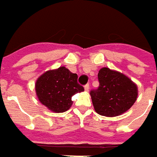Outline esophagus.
<instances>
[{"instance_id": "34e87169", "label": "esophagus", "mask_w": 157, "mask_h": 157, "mask_svg": "<svg viewBox=\"0 0 157 157\" xmlns=\"http://www.w3.org/2000/svg\"><path fill=\"white\" fill-rule=\"evenodd\" d=\"M89 89H90V85H89V83L85 84V85H84V90H85L86 92H88V91H89Z\"/></svg>"}]
</instances>
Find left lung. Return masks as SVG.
I'll use <instances>...</instances> for the list:
<instances>
[{
	"mask_svg": "<svg viewBox=\"0 0 157 157\" xmlns=\"http://www.w3.org/2000/svg\"><path fill=\"white\" fill-rule=\"evenodd\" d=\"M98 88L90 92L97 113L117 116L130 109L136 101L137 86L124 75L105 67L98 73Z\"/></svg>",
	"mask_w": 157,
	"mask_h": 157,
	"instance_id": "8db88e82",
	"label": "left lung"
}]
</instances>
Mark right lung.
Instances as JSON below:
<instances>
[{
    "label": "right lung",
    "mask_w": 157,
    "mask_h": 157,
    "mask_svg": "<svg viewBox=\"0 0 157 157\" xmlns=\"http://www.w3.org/2000/svg\"><path fill=\"white\" fill-rule=\"evenodd\" d=\"M78 75L65 67L48 71L41 75L35 84L40 102L55 113L65 112L73 105L72 96L84 88L77 82Z\"/></svg>",
    "instance_id": "1"
}]
</instances>
